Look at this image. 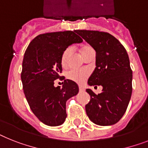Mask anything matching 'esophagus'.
Masks as SVG:
<instances>
[{
    "label": "esophagus",
    "mask_w": 148,
    "mask_h": 148,
    "mask_svg": "<svg viewBox=\"0 0 148 148\" xmlns=\"http://www.w3.org/2000/svg\"><path fill=\"white\" fill-rule=\"evenodd\" d=\"M79 91H85V88L83 87V86H79Z\"/></svg>",
    "instance_id": "34e87169"
}]
</instances>
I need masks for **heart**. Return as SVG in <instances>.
<instances>
[{"mask_svg":"<svg viewBox=\"0 0 148 148\" xmlns=\"http://www.w3.org/2000/svg\"><path fill=\"white\" fill-rule=\"evenodd\" d=\"M92 50L94 49L91 45H84L80 48V52H81L82 57H84L85 53H88V51H92ZM70 53H71L70 48H66L63 52V53L61 55V65H62V66H66L67 62H68V59H69ZM88 75L89 72L87 69H73L67 73L66 76L69 80H72V81L75 82L78 84H82L88 79Z\"/></svg>","mask_w":148,"mask_h":148,"instance_id":"b5f03b06","label":"heart"}]
</instances>
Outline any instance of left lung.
Listing matches in <instances>:
<instances>
[{"label":"left lung","instance_id":"1","mask_svg":"<svg viewBox=\"0 0 148 148\" xmlns=\"http://www.w3.org/2000/svg\"><path fill=\"white\" fill-rule=\"evenodd\" d=\"M96 51V67L88 85H101L96 95L86 89L91 99L85 111L91 122L107 126L116 124L125 114L132 92V71L126 50L107 32L75 30Z\"/></svg>","mask_w":148,"mask_h":148}]
</instances>
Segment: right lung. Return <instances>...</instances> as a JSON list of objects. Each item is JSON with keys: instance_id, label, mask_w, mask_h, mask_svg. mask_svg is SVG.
Returning a JSON list of instances; mask_svg holds the SVG:
<instances>
[{"instance_id": "1", "label": "right lung", "mask_w": 148, "mask_h": 148, "mask_svg": "<svg viewBox=\"0 0 148 148\" xmlns=\"http://www.w3.org/2000/svg\"><path fill=\"white\" fill-rule=\"evenodd\" d=\"M83 40L75 31L45 33L28 46L23 60V91L33 113L49 126L62 125L67 116L66 103L79 92L75 82L65 79L63 86H54L61 78V55L69 45Z\"/></svg>"}]
</instances>
